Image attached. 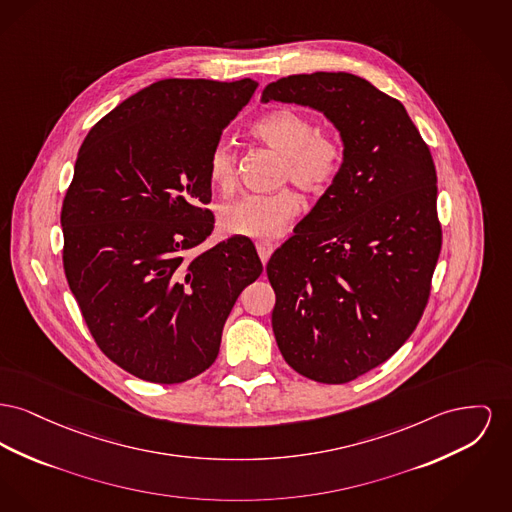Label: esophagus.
I'll return each mask as SVG.
<instances>
[{"instance_id":"34e87169","label":"esophagus","mask_w":512,"mask_h":512,"mask_svg":"<svg viewBox=\"0 0 512 512\" xmlns=\"http://www.w3.org/2000/svg\"><path fill=\"white\" fill-rule=\"evenodd\" d=\"M255 245H257V253H259L263 265H267V261L271 259L272 251H274V243L269 240H259Z\"/></svg>"}]
</instances>
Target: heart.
Instances as JSON below:
<instances>
[{"mask_svg": "<svg viewBox=\"0 0 512 512\" xmlns=\"http://www.w3.org/2000/svg\"><path fill=\"white\" fill-rule=\"evenodd\" d=\"M251 135L278 152L280 181L290 180L309 195L329 191L344 166V147L338 137L317 131L309 116L278 108L251 125ZM209 180L216 189L230 191L236 183V158L226 143L212 147ZM301 211L300 197L284 187L267 195H243L220 207L218 224L224 234L271 238L280 234Z\"/></svg>", "mask_w": 512, "mask_h": 512, "instance_id": "obj_1", "label": "heart"}]
</instances>
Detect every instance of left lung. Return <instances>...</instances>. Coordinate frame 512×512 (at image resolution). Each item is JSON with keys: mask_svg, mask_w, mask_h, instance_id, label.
I'll use <instances>...</instances> for the list:
<instances>
[{"mask_svg": "<svg viewBox=\"0 0 512 512\" xmlns=\"http://www.w3.org/2000/svg\"><path fill=\"white\" fill-rule=\"evenodd\" d=\"M263 102L309 106L340 131L344 166L267 265L286 363L350 383L418 327L441 253L437 174L406 108L352 73L290 75Z\"/></svg>", "mask_w": 512, "mask_h": 512, "instance_id": "left-lung-1", "label": "left lung"}]
</instances>
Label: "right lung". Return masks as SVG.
Wrapping results in <instances>:
<instances>
[{
  "label": "right lung",
  "instance_id": "1",
  "mask_svg": "<svg viewBox=\"0 0 512 512\" xmlns=\"http://www.w3.org/2000/svg\"><path fill=\"white\" fill-rule=\"evenodd\" d=\"M241 79H164L129 96L83 141L61 207L63 269L94 342L160 385L209 369L241 290L263 265L247 238L211 236L209 156L251 100Z\"/></svg>",
  "mask_w": 512,
  "mask_h": 512
}]
</instances>
